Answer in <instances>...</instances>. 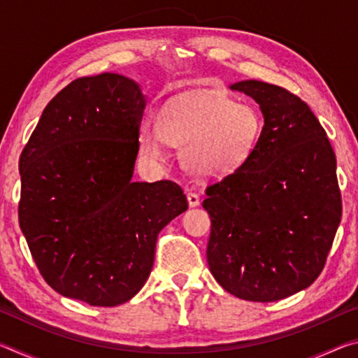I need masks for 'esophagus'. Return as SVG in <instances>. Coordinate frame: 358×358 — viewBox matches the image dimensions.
Masks as SVG:
<instances>
[{
	"mask_svg": "<svg viewBox=\"0 0 358 358\" xmlns=\"http://www.w3.org/2000/svg\"><path fill=\"white\" fill-rule=\"evenodd\" d=\"M187 203H189V207H197L201 203V199L196 192H187Z\"/></svg>",
	"mask_w": 358,
	"mask_h": 358,
	"instance_id": "obj_1",
	"label": "esophagus"
}]
</instances>
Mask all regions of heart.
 Listing matches in <instances>:
<instances>
[{"label":"heart","instance_id":"1","mask_svg":"<svg viewBox=\"0 0 358 358\" xmlns=\"http://www.w3.org/2000/svg\"><path fill=\"white\" fill-rule=\"evenodd\" d=\"M264 123L256 108L213 92L189 96L161 113L159 124H145L141 150L164 159V142L181 151L183 167L201 180H221L243 167L256 150Z\"/></svg>","mask_w":358,"mask_h":358}]
</instances>
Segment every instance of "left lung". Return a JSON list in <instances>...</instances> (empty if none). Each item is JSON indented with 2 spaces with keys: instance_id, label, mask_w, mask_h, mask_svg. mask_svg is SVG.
<instances>
[{
  "instance_id": "1",
  "label": "left lung",
  "mask_w": 358,
  "mask_h": 358,
  "mask_svg": "<svg viewBox=\"0 0 358 358\" xmlns=\"http://www.w3.org/2000/svg\"><path fill=\"white\" fill-rule=\"evenodd\" d=\"M230 90L257 102L264 129L251 159L207 187L211 275L229 294L276 301L316 281L341 221L336 157L299 96L241 80Z\"/></svg>"
}]
</instances>
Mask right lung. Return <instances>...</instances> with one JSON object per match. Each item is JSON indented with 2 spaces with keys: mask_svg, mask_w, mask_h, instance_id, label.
I'll use <instances>...</instances> for the list:
<instances>
[{
  "mask_svg": "<svg viewBox=\"0 0 358 358\" xmlns=\"http://www.w3.org/2000/svg\"><path fill=\"white\" fill-rule=\"evenodd\" d=\"M145 107L132 78H77L22 151L20 229L45 282L68 299L131 300L153 268L157 234L187 210L173 181H132Z\"/></svg>",
  "mask_w": 358,
  "mask_h": 358,
  "instance_id": "1",
  "label": "right lung"
}]
</instances>
